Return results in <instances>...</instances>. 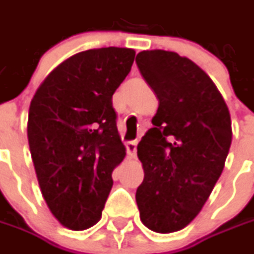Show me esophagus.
Wrapping results in <instances>:
<instances>
[{"label": "esophagus", "mask_w": 254, "mask_h": 254, "mask_svg": "<svg viewBox=\"0 0 254 254\" xmlns=\"http://www.w3.org/2000/svg\"><path fill=\"white\" fill-rule=\"evenodd\" d=\"M127 154H128V157L130 158H135V155H137V141H130L127 142Z\"/></svg>", "instance_id": "esophagus-1"}]
</instances>
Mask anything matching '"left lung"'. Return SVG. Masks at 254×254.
Segmentation results:
<instances>
[{
  "label": "left lung",
  "mask_w": 254,
  "mask_h": 254,
  "mask_svg": "<svg viewBox=\"0 0 254 254\" xmlns=\"http://www.w3.org/2000/svg\"><path fill=\"white\" fill-rule=\"evenodd\" d=\"M135 62L160 102L137 145L144 181L135 200L148 229L171 233L195 219L219 180L232 142L229 109L188 58L154 49Z\"/></svg>",
  "instance_id": "left-lung-1"
}]
</instances>
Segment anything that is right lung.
<instances>
[{
	"label": "right lung",
	"instance_id": "add662e5",
	"mask_svg": "<svg viewBox=\"0 0 254 254\" xmlns=\"http://www.w3.org/2000/svg\"><path fill=\"white\" fill-rule=\"evenodd\" d=\"M130 48L89 49L56 66L29 106L28 142L49 210L64 228L102 218L112 174L126 157L112 97L131 70Z\"/></svg>",
	"mask_w": 254,
	"mask_h": 254
}]
</instances>
